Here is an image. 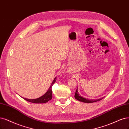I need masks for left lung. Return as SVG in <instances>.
Returning a JSON list of instances; mask_svg holds the SVG:
<instances>
[{
  "label": "left lung",
  "mask_w": 129,
  "mask_h": 129,
  "mask_svg": "<svg viewBox=\"0 0 129 129\" xmlns=\"http://www.w3.org/2000/svg\"><path fill=\"white\" fill-rule=\"evenodd\" d=\"M104 97L101 98L100 99H88L85 98H83L82 96L79 95L78 94V89L77 88V90L76 91V92L75 93V98L77 99V100L83 102V103H94V102H96L100 101L101 100L103 99Z\"/></svg>",
  "instance_id": "obj_1"
}]
</instances>
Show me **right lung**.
<instances>
[{
  "label": "right lung",
  "mask_w": 129,
  "mask_h": 129,
  "mask_svg": "<svg viewBox=\"0 0 129 129\" xmlns=\"http://www.w3.org/2000/svg\"><path fill=\"white\" fill-rule=\"evenodd\" d=\"M56 81V77H55L54 79H53V81L51 84V85H50L49 88H48L47 92L43 95L42 96L38 98L37 99H27V98H25L22 97V98H23L25 100L30 102V103H35V104H44V103H46L48 101H50V100L52 99V87L53 86V84Z\"/></svg>",
  "instance_id": "1"
}]
</instances>
